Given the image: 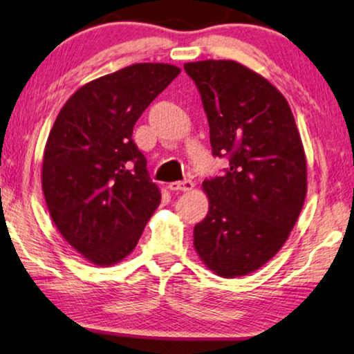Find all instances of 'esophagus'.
I'll return each mask as SVG.
<instances>
[{"label": "esophagus", "mask_w": 354, "mask_h": 354, "mask_svg": "<svg viewBox=\"0 0 354 354\" xmlns=\"http://www.w3.org/2000/svg\"><path fill=\"white\" fill-rule=\"evenodd\" d=\"M193 187H194V183L191 182V180H183V182H172V183H169L167 185V188H169L171 191H189V189H193Z\"/></svg>", "instance_id": "esophagus-1"}]
</instances>
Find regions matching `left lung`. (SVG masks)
Here are the masks:
<instances>
[{
  "instance_id": "1",
  "label": "left lung",
  "mask_w": 354,
  "mask_h": 354,
  "mask_svg": "<svg viewBox=\"0 0 354 354\" xmlns=\"http://www.w3.org/2000/svg\"><path fill=\"white\" fill-rule=\"evenodd\" d=\"M198 86L215 156H227L221 177L204 180L205 219L194 248L221 277L252 273L279 251L308 191V169L292 109L262 75L235 61L185 64Z\"/></svg>"
}]
</instances>
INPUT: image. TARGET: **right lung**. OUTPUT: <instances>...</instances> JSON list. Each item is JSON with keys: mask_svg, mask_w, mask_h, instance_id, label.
Here are the masks:
<instances>
[{"mask_svg": "<svg viewBox=\"0 0 354 354\" xmlns=\"http://www.w3.org/2000/svg\"><path fill=\"white\" fill-rule=\"evenodd\" d=\"M178 73L171 64H133L84 84L57 114L44 152L42 189L56 229L91 263L124 260L160 205L131 135Z\"/></svg>", "mask_w": 354, "mask_h": 354, "instance_id": "add662e5", "label": "right lung"}]
</instances>
